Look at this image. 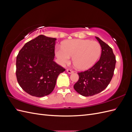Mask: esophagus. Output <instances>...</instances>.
I'll return each instance as SVG.
<instances>
[{
	"label": "esophagus",
	"mask_w": 132,
	"mask_h": 132,
	"mask_svg": "<svg viewBox=\"0 0 132 132\" xmlns=\"http://www.w3.org/2000/svg\"><path fill=\"white\" fill-rule=\"evenodd\" d=\"M67 71L68 73L69 74H71V73H73L74 71L72 70H71V69H67Z\"/></svg>",
	"instance_id": "obj_1"
}]
</instances>
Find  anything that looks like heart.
Instances as JSON below:
<instances>
[{"label":"heart","instance_id":"1","mask_svg":"<svg viewBox=\"0 0 132 132\" xmlns=\"http://www.w3.org/2000/svg\"><path fill=\"white\" fill-rule=\"evenodd\" d=\"M101 53V47L96 41L74 39L64 42L62 48H57L55 54L62 65L70 62L73 57L74 67L79 70H86L93 67Z\"/></svg>","mask_w":132,"mask_h":132}]
</instances>
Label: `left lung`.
Wrapping results in <instances>:
<instances>
[{
  "instance_id": "1",
  "label": "left lung",
  "mask_w": 132,
  "mask_h": 132,
  "mask_svg": "<svg viewBox=\"0 0 132 132\" xmlns=\"http://www.w3.org/2000/svg\"><path fill=\"white\" fill-rule=\"evenodd\" d=\"M96 38L101 47V57L91 68L78 73L79 78L74 85L75 91L84 96H91L105 90L113 77L115 69L116 60L112 49L98 37Z\"/></svg>"
}]
</instances>
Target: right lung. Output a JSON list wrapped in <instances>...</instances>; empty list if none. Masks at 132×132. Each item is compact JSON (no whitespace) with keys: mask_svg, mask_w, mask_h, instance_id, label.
Returning <instances> with one entry per match:
<instances>
[{"mask_svg":"<svg viewBox=\"0 0 132 132\" xmlns=\"http://www.w3.org/2000/svg\"><path fill=\"white\" fill-rule=\"evenodd\" d=\"M56 38L39 35L25 43L16 62V75L19 85L36 97L50 94L58 75L65 69L54 61Z\"/></svg>","mask_w":132,"mask_h":132,"instance_id":"obj_1","label":"right lung"}]
</instances>
